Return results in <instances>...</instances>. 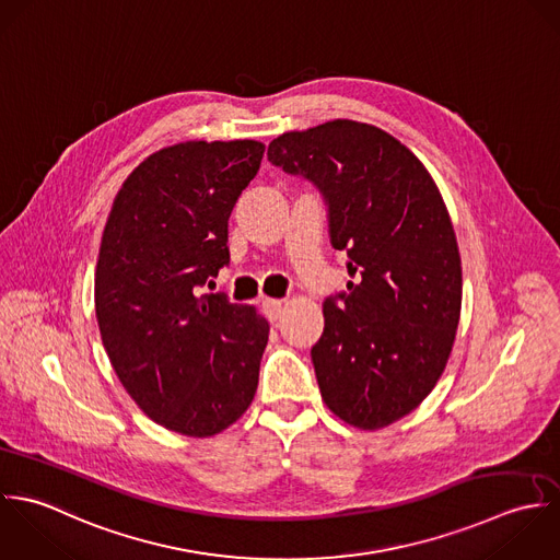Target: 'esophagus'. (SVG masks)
Segmentation results:
<instances>
[{"label": "esophagus", "instance_id": "34e87169", "mask_svg": "<svg viewBox=\"0 0 560 560\" xmlns=\"http://www.w3.org/2000/svg\"><path fill=\"white\" fill-rule=\"evenodd\" d=\"M283 307H285V301H281V299H266L264 301V314L268 316V320H277L283 314Z\"/></svg>", "mask_w": 560, "mask_h": 560}]
</instances>
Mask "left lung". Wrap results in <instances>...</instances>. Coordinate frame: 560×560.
<instances>
[{
    "label": "left lung",
    "instance_id": "obj_1",
    "mask_svg": "<svg viewBox=\"0 0 560 560\" xmlns=\"http://www.w3.org/2000/svg\"><path fill=\"white\" fill-rule=\"evenodd\" d=\"M268 160L323 190L331 244L357 277L323 307V400L348 427L385 429L433 392L456 337L463 275L442 192L398 138L348 118L277 136Z\"/></svg>",
    "mask_w": 560,
    "mask_h": 560
}]
</instances>
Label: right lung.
Masks as SVG:
<instances>
[{
  "mask_svg": "<svg viewBox=\"0 0 560 560\" xmlns=\"http://www.w3.org/2000/svg\"><path fill=\"white\" fill-rule=\"evenodd\" d=\"M264 142L186 140L144 158L104 226L95 314L114 372L155 424L212 438L250 407L270 325L201 294L229 264V217Z\"/></svg>",
  "mask_w": 560,
  "mask_h": 560,
  "instance_id": "add662e5",
  "label": "right lung"
}]
</instances>
